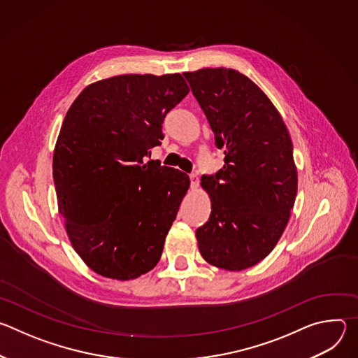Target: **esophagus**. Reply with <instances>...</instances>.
Listing matches in <instances>:
<instances>
[{"mask_svg":"<svg viewBox=\"0 0 358 358\" xmlns=\"http://www.w3.org/2000/svg\"><path fill=\"white\" fill-rule=\"evenodd\" d=\"M189 184H191V188L192 189H195V188H198V185H199V178H198V176L196 174H189Z\"/></svg>","mask_w":358,"mask_h":358,"instance_id":"1","label":"esophagus"}]
</instances>
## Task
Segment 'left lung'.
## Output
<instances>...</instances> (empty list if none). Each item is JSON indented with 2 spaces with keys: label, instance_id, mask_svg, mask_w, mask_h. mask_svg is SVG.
<instances>
[{
  "label": "left lung",
  "instance_id": "left-lung-1",
  "mask_svg": "<svg viewBox=\"0 0 358 358\" xmlns=\"http://www.w3.org/2000/svg\"><path fill=\"white\" fill-rule=\"evenodd\" d=\"M206 113L225 164L201 185L211 196L210 220L195 232L202 258L243 271L265 259L294 206L297 171L289 131L269 97L235 69L182 73Z\"/></svg>",
  "mask_w": 358,
  "mask_h": 358
}]
</instances>
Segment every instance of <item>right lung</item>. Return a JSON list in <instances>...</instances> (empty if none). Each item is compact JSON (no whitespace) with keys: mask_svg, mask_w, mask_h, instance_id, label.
I'll return each mask as SVG.
<instances>
[{"mask_svg":"<svg viewBox=\"0 0 358 358\" xmlns=\"http://www.w3.org/2000/svg\"><path fill=\"white\" fill-rule=\"evenodd\" d=\"M188 92L180 73L120 75L86 86L65 116L52 164L59 213L101 276L136 279L160 261L189 178L145 159Z\"/></svg>","mask_w":358,"mask_h":358,"instance_id":"1","label":"right lung"}]
</instances>
